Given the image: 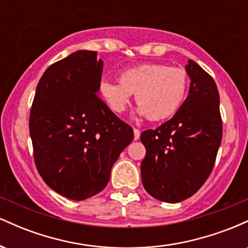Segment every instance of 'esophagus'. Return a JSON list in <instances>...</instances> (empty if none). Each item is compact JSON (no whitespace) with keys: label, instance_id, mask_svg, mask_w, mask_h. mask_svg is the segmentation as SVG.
<instances>
[{"label":"esophagus","instance_id":"esophagus-1","mask_svg":"<svg viewBox=\"0 0 248 248\" xmlns=\"http://www.w3.org/2000/svg\"><path fill=\"white\" fill-rule=\"evenodd\" d=\"M140 134H141L140 130L134 128V140H139V139H140Z\"/></svg>","mask_w":248,"mask_h":248}]
</instances>
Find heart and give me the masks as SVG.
Wrapping results in <instances>:
<instances>
[{
  "instance_id": "obj_1",
  "label": "heart",
  "mask_w": 248,
  "mask_h": 248,
  "mask_svg": "<svg viewBox=\"0 0 248 248\" xmlns=\"http://www.w3.org/2000/svg\"><path fill=\"white\" fill-rule=\"evenodd\" d=\"M120 82L102 80L101 98L112 112L121 114L135 94L138 112L154 121L163 120L177 112L187 90V75L183 69L161 62H143L120 75Z\"/></svg>"
}]
</instances>
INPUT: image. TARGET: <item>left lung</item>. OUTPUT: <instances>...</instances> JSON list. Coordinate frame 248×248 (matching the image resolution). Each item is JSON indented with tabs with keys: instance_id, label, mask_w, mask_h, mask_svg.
I'll return each instance as SVG.
<instances>
[{
	"instance_id": "left-lung-1",
	"label": "left lung",
	"mask_w": 248,
	"mask_h": 248,
	"mask_svg": "<svg viewBox=\"0 0 248 248\" xmlns=\"http://www.w3.org/2000/svg\"><path fill=\"white\" fill-rule=\"evenodd\" d=\"M186 70L191 78L186 101L169 121L140 138L146 147L142 183L150 196L167 203L191 197L205 183L223 135L215 80L193 61Z\"/></svg>"
}]
</instances>
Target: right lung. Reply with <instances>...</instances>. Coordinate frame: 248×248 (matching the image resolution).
Masks as SVG:
<instances>
[{"instance_id":"1","label":"right lung","mask_w":248,"mask_h":248,"mask_svg":"<svg viewBox=\"0 0 248 248\" xmlns=\"http://www.w3.org/2000/svg\"><path fill=\"white\" fill-rule=\"evenodd\" d=\"M104 62L80 50L50 65L37 85L29 129L43 181L73 201L96 195L134 139L133 128L98 95Z\"/></svg>"}]
</instances>
